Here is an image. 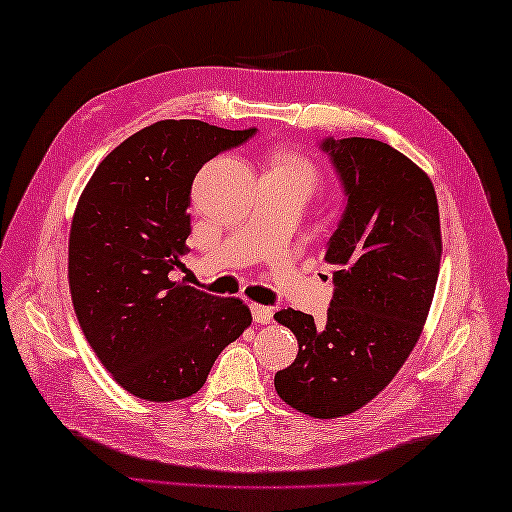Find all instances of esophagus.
<instances>
[{
  "label": "esophagus",
  "instance_id": "34e87169",
  "mask_svg": "<svg viewBox=\"0 0 512 512\" xmlns=\"http://www.w3.org/2000/svg\"><path fill=\"white\" fill-rule=\"evenodd\" d=\"M250 312H253V321L259 325H266L273 321V308H268V306H259V303H253V306H250Z\"/></svg>",
  "mask_w": 512,
  "mask_h": 512
}]
</instances>
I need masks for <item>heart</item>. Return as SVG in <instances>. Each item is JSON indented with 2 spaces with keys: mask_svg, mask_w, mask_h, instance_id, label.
<instances>
[{
  "mask_svg": "<svg viewBox=\"0 0 512 512\" xmlns=\"http://www.w3.org/2000/svg\"><path fill=\"white\" fill-rule=\"evenodd\" d=\"M264 176H277V178L297 182L306 189L308 195L317 191L321 182L319 169L314 167L306 156H301L299 151H292V149H279L277 154L270 158V165L264 171Z\"/></svg>",
  "mask_w": 512,
  "mask_h": 512,
  "instance_id": "heart-1",
  "label": "heart"
}]
</instances>
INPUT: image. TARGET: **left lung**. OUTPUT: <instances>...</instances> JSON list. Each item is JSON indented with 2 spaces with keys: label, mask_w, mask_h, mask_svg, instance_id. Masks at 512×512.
Masks as SVG:
<instances>
[{
  "label": "left lung",
  "mask_w": 512,
  "mask_h": 512,
  "mask_svg": "<svg viewBox=\"0 0 512 512\" xmlns=\"http://www.w3.org/2000/svg\"><path fill=\"white\" fill-rule=\"evenodd\" d=\"M341 182V217L325 262L334 295L323 328L279 310L295 332V363L275 374L279 398L312 418L367 405L407 361L427 321L440 273V213L427 173L374 138H323Z\"/></svg>",
  "instance_id": "obj_1"
}]
</instances>
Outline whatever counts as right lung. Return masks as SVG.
<instances>
[{"label": "right lung", "mask_w": 512, "mask_h": 512, "mask_svg": "<svg viewBox=\"0 0 512 512\" xmlns=\"http://www.w3.org/2000/svg\"><path fill=\"white\" fill-rule=\"evenodd\" d=\"M257 129L160 121L107 156L70 228V292L85 339L116 383L151 402L195 394L253 317L235 297L173 281L191 235L195 173Z\"/></svg>", "instance_id": "obj_1"}]
</instances>
